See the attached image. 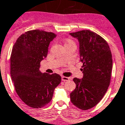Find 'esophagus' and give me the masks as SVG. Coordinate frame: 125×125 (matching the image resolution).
I'll return each mask as SVG.
<instances>
[{
    "label": "esophagus",
    "instance_id": "esophagus-1",
    "mask_svg": "<svg viewBox=\"0 0 125 125\" xmlns=\"http://www.w3.org/2000/svg\"><path fill=\"white\" fill-rule=\"evenodd\" d=\"M62 80L63 81H67L69 80V77H65V76H62Z\"/></svg>",
    "mask_w": 125,
    "mask_h": 125
}]
</instances>
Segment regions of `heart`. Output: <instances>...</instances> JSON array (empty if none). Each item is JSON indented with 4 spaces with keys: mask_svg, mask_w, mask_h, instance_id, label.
Here are the masks:
<instances>
[{
    "mask_svg": "<svg viewBox=\"0 0 125 125\" xmlns=\"http://www.w3.org/2000/svg\"><path fill=\"white\" fill-rule=\"evenodd\" d=\"M70 42H72V41H68L67 42V44H68V43H70Z\"/></svg>",
    "mask_w": 125,
    "mask_h": 125,
    "instance_id": "b5f03b06",
    "label": "heart"
}]
</instances>
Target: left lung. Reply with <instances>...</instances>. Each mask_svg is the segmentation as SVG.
Wrapping results in <instances>:
<instances>
[{
  "label": "left lung",
  "instance_id": "left-lung-1",
  "mask_svg": "<svg viewBox=\"0 0 125 125\" xmlns=\"http://www.w3.org/2000/svg\"><path fill=\"white\" fill-rule=\"evenodd\" d=\"M79 42L83 77L74 78L76 84L71 93V102L82 110L95 107L102 99L110 84L113 59L107 42L89 30L70 33Z\"/></svg>",
  "mask_w": 125,
  "mask_h": 125
}]
</instances>
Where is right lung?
<instances>
[{"label":"right lung","instance_id":"add662e5","mask_svg":"<svg viewBox=\"0 0 125 125\" xmlns=\"http://www.w3.org/2000/svg\"><path fill=\"white\" fill-rule=\"evenodd\" d=\"M56 35L44 30L27 31L19 37L11 54V76L16 92L29 107L39 109L50 103L61 76L39 71L50 42Z\"/></svg>","mask_w":125,"mask_h":125}]
</instances>
